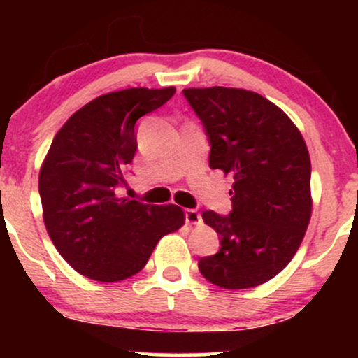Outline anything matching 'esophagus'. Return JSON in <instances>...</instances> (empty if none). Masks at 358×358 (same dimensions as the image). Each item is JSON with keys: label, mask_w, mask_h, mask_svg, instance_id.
<instances>
[{"label": "esophagus", "mask_w": 358, "mask_h": 358, "mask_svg": "<svg viewBox=\"0 0 358 358\" xmlns=\"http://www.w3.org/2000/svg\"><path fill=\"white\" fill-rule=\"evenodd\" d=\"M185 222L190 225H199L202 222V217H200V213L195 208H187L185 210Z\"/></svg>", "instance_id": "1"}]
</instances>
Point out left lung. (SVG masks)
<instances>
[{
	"instance_id": "8db88e82",
	"label": "left lung",
	"mask_w": 358,
	"mask_h": 358,
	"mask_svg": "<svg viewBox=\"0 0 358 358\" xmlns=\"http://www.w3.org/2000/svg\"><path fill=\"white\" fill-rule=\"evenodd\" d=\"M210 145L208 166L234 176L232 210H203L220 249L199 269L212 285L245 289L289 264L311 217V163L301 133L278 106L231 87L183 89Z\"/></svg>"
}]
</instances>
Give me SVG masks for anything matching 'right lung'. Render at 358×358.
<instances>
[{"label": "right lung", "instance_id": "1", "mask_svg": "<svg viewBox=\"0 0 358 358\" xmlns=\"http://www.w3.org/2000/svg\"><path fill=\"white\" fill-rule=\"evenodd\" d=\"M175 87H133L90 101L53 138L38 178L43 222L60 256L82 276L122 281L146 266L155 245L183 225L176 205L117 199L136 153V121Z\"/></svg>", "mask_w": 358, "mask_h": 358}]
</instances>
